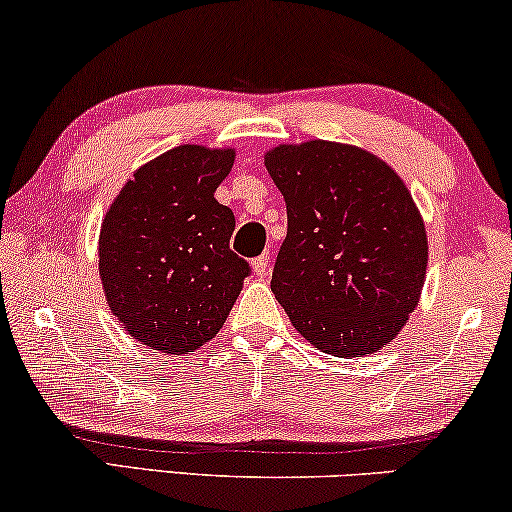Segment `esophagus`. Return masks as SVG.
Instances as JSON below:
<instances>
[{
  "mask_svg": "<svg viewBox=\"0 0 512 512\" xmlns=\"http://www.w3.org/2000/svg\"><path fill=\"white\" fill-rule=\"evenodd\" d=\"M254 272L258 277H265L268 275V270H270V256L268 254H261L258 258H254Z\"/></svg>",
  "mask_w": 512,
  "mask_h": 512,
  "instance_id": "obj_1",
  "label": "esophagus"
}]
</instances>
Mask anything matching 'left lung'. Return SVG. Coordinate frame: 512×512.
<instances>
[{
	"label": "left lung",
	"mask_w": 512,
	"mask_h": 512,
	"mask_svg": "<svg viewBox=\"0 0 512 512\" xmlns=\"http://www.w3.org/2000/svg\"><path fill=\"white\" fill-rule=\"evenodd\" d=\"M286 202L272 293L296 331L333 356L389 345L419 303L429 244L401 177L359 146L312 139L265 153Z\"/></svg>",
	"instance_id": "left-lung-1"
}]
</instances>
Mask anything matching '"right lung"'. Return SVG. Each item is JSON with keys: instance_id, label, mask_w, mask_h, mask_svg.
<instances>
[{"instance_id": "right-lung-1", "label": "right lung", "mask_w": 512, "mask_h": 512, "mask_svg": "<svg viewBox=\"0 0 512 512\" xmlns=\"http://www.w3.org/2000/svg\"><path fill=\"white\" fill-rule=\"evenodd\" d=\"M233 149L184 144L132 174L100 230V277L121 326L146 347L193 352L214 338L249 263L230 251L233 209L214 191Z\"/></svg>"}]
</instances>
